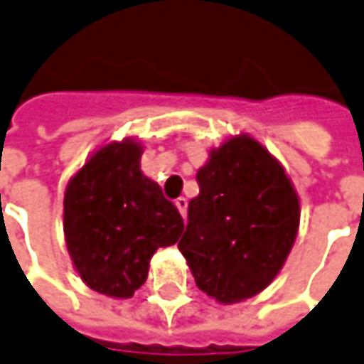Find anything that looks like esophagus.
<instances>
[{"mask_svg":"<svg viewBox=\"0 0 364 364\" xmlns=\"http://www.w3.org/2000/svg\"><path fill=\"white\" fill-rule=\"evenodd\" d=\"M176 208H178V213L182 214V218H186V210H188V199H186V197H178V199H176Z\"/></svg>","mask_w":364,"mask_h":364,"instance_id":"34e87169","label":"esophagus"}]
</instances>
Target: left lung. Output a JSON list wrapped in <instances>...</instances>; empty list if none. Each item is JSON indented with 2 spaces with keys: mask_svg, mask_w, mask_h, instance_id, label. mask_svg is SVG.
I'll return each instance as SVG.
<instances>
[{
  "mask_svg": "<svg viewBox=\"0 0 364 364\" xmlns=\"http://www.w3.org/2000/svg\"><path fill=\"white\" fill-rule=\"evenodd\" d=\"M178 243L196 284L220 304L256 296L281 272L300 201L281 163L249 134L228 138L197 171Z\"/></svg>",
  "mask_w": 364,
  "mask_h": 364,
  "instance_id": "obj_1",
  "label": "left lung"
}]
</instances>
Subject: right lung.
<instances>
[{"instance_id": "right-lung-1", "label": "right lung", "mask_w": 364, "mask_h": 364, "mask_svg": "<svg viewBox=\"0 0 364 364\" xmlns=\"http://www.w3.org/2000/svg\"><path fill=\"white\" fill-rule=\"evenodd\" d=\"M142 151L134 138L106 144L64 193V235L74 267L89 289L112 298H131L148 279L154 252L184 232L178 208L140 171Z\"/></svg>"}]
</instances>
